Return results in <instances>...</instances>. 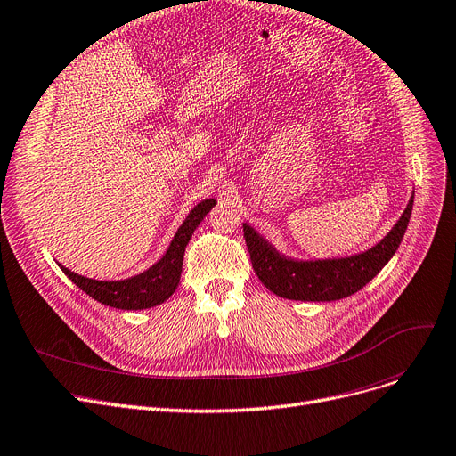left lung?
Listing matches in <instances>:
<instances>
[{
  "label": "left lung",
  "instance_id": "8db88e82",
  "mask_svg": "<svg viewBox=\"0 0 456 456\" xmlns=\"http://www.w3.org/2000/svg\"><path fill=\"white\" fill-rule=\"evenodd\" d=\"M411 207L413 193L397 224L379 244L350 256H338V259H292L277 251L249 224H244V239L253 270L259 275L261 283L280 298L302 302H333L346 298L363 289L399 249L410 222Z\"/></svg>",
  "mask_w": 456,
  "mask_h": 456
}]
</instances>
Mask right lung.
I'll return each mask as SVG.
<instances>
[{"mask_svg": "<svg viewBox=\"0 0 456 456\" xmlns=\"http://www.w3.org/2000/svg\"><path fill=\"white\" fill-rule=\"evenodd\" d=\"M214 205L216 200H205L201 203H197L186 216V220L183 222L179 231L175 232L167 251L162 255V259L154 263L145 272L128 277V280L101 281L91 280V277L80 273H74L63 265H59V268L65 272V275L76 287H80L86 294L91 296V298L104 305L125 311H137L160 305L176 290V287H179L186 246L197 225L203 222V217L210 212Z\"/></svg>", "mask_w": 456, "mask_h": 456, "instance_id": "obj_1", "label": "right lung"}]
</instances>
